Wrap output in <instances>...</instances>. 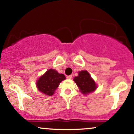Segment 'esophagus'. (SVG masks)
Masks as SVG:
<instances>
[{
    "mask_svg": "<svg viewBox=\"0 0 134 134\" xmlns=\"http://www.w3.org/2000/svg\"><path fill=\"white\" fill-rule=\"evenodd\" d=\"M67 79H72V76H67Z\"/></svg>",
    "mask_w": 134,
    "mask_h": 134,
    "instance_id": "obj_1",
    "label": "esophagus"
}]
</instances>
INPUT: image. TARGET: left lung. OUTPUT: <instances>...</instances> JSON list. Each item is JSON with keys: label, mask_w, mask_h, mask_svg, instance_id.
Listing matches in <instances>:
<instances>
[{"label": "left lung", "mask_w": 134, "mask_h": 134, "mask_svg": "<svg viewBox=\"0 0 134 134\" xmlns=\"http://www.w3.org/2000/svg\"><path fill=\"white\" fill-rule=\"evenodd\" d=\"M74 81L79 87L81 93L84 94L91 93L96 89V83L86 70L79 72V76L75 77Z\"/></svg>", "instance_id": "8db88e82"}]
</instances>
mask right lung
<instances>
[{"instance_id": "add662e5", "label": "right lung", "mask_w": 134, "mask_h": 134, "mask_svg": "<svg viewBox=\"0 0 134 134\" xmlns=\"http://www.w3.org/2000/svg\"><path fill=\"white\" fill-rule=\"evenodd\" d=\"M65 77L62 74H58L53 69H49L43 76L40 77L36 82L38 90L48 96H52L59 84Z\"/></svg>"}]
</instances>
